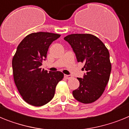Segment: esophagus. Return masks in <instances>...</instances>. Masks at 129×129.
<instances>
[{"instance_id":"obj_1","label":"esophagus","mask_w":129,"mask_h":129,"mask_svg":"<svg viewBox=\"0 0 129 129\" xmlns=\"http://www.w3.org/2000/svg\"><path fill=\"white\" fill-rule=\"evenodd\" d=\"M64 77L67 79H70L71 78H72V76L71 75H64Z\"/></svg>"}]
</instances>
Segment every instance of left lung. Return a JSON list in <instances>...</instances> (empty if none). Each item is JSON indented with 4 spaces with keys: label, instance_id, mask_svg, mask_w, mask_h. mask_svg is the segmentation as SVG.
<instances>
[{
    "label": "left lung",
    "instance_id": "1",
    "mask_svg": "<svg viewBox=\"0 0 129 129\" xmlns=\"http://www.w3.org/2000/svg\"><path fill=\"white\" fill-rule=\"evenodd\" d=\"M64 39L71 45L77 62L84 63L86 71L79 78V86L72 92L74 98L81 103H93L103 94L110 78L111 62L108 49L101 40L88 34H74Z\"/></svg>",
    "mask_w": 129,
    "mask_h": 129
}]
</instances>
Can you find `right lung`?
Returning a JSON list of instances; mask_svg holds the SVG:
<instances>
[{
  "instance_id": "1",
  "label": "right lung",
  "mask_w": 129,
  "mask_h": 129,
  "mask_svg": "<svg viewBox=\"0 0 129 129\" xmlns=\"http://www.w3.org/2000/svg\"><path fill=\"white\" fill-rule=\"evenodd\" d=\"M61 35L49 32L32 33L19 44L12 59L15 85L22 99L35 107L44 105L54 96L57 83L64 77L61 72L41 68L48 48Z\"/></svg>"
}]
</instances>
